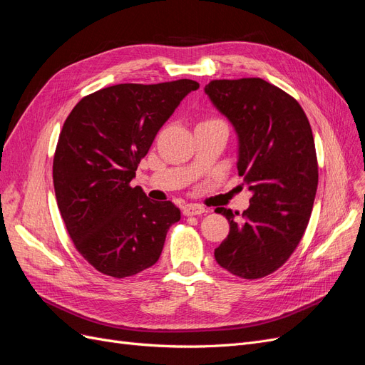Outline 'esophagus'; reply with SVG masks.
<instances>
[{
    "label": "esophagus",
    "instance_id": "34e87169",
    "mask_svg": "<svg viewBox=\"0 0 365 365\" xmlns=\"http://www.w3.org/2000/svg\"><path fill=\"white\" fill-rule=\"evenodd\" d=\"M182 213L185 216H196V215L205 213V208L201 204H187L182 208Z\"/></svg>",
    "mask_w": 365,
    "mask_h": 365
}]
</instances>
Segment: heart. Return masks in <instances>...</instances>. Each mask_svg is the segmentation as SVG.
Returning <instances> with one entry per match:
<instances>
[{
	"label": "heart",
	"mask_w": 365,
	"mask_h": 365,
	"mask_svg": "<svg viewBox=\"0 0 365 365\" xmlns=\"http://www.w3.org/2000/svg\"><path fill=\"white\" fill-rule=\"evenodd\" d=\"M212 120H215V118H212ZM205 121H207V120H205Z\"/></svg>",
	"instance_id": "1"
}]
</instances>
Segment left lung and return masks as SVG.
Instances as JSON below:
<instances>
[{"instance_id":"left-lung-1","label":"left lung","mask_w":365,"mask_h":365,"mask_svg":"<svg viewBox=\"0 0 365 365\" xmlns=\"http://www.w3.org/2000/svg\"><path fill=\"white\" fill-rule=\"evenodd\" d=\"M205 93L237 132V170L252 192L239 219L230 208L215 210L230 224L215 259L240 279L267 277L291 257L312 213L318 185L312 129L300 103L260 77L212 81Z\"/></svg>"}]
</instances>
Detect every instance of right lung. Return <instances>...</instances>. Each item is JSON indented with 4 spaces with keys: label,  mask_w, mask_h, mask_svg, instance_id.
Returning <instances> with one entry per match:
<instances>
[{
    "label": "right lung",
    "mask_w": 365,
    "mask_h": 365,
    "mask_svg": "<svg viewBox=\"0 0 365 365\" xmlns=\"http://www.w3.org/2000/svg\"><path fill=\"white\" fill-rule=\"evenodd\" d=\"M197 88L190 79L113 85L85 96L65 120L54 193L76 250L98 272L125 279L160 259L181 212L170 201H150L130 181L160 128Z\"/></svg>",
    "instance_id": "right-lung-1"
}]
</instances>
